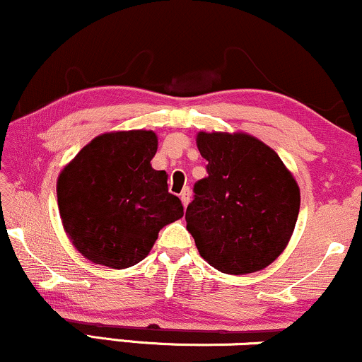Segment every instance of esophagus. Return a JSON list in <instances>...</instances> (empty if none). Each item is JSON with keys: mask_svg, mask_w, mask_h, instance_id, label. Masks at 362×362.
<instances>
[{"mask_svg": "<svg viewBox=\"0 0 362 362\" xmlns=\"http://www.w3.org/2000/svg\"><path fill=\"white\" fill-rule=\"evenodd\" d=\"M180 198H181V203H182V206H188V203H189V198H191V191H189V188H185L181 191V194H180Z\"/></svg>", "mask_w": 362, "mask_h": 362, "instance_id": "34e87169", "label": "esophagus"}]
</instances>
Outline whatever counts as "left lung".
Returning <instances> with one entry per match:
<instances>
[{"label": "left lung", "mask_w": 362, "mask_h": 362, "mask_svg": "<svg viewBox=\"0 0 362 362\" xmlns=\"http://www.w3.org/2000/svg\"><path fill=\"white\" fill-rule=\"evenodd\" d=\"M208 176L194 182L186 228L223 274L263 270L287 247L300 191L274 149L248 134L199 132Z\"/></svg>", "instance_id": "obj_1"}]
</instances>
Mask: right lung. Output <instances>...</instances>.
Segmentation results:
<instances>
[{
    "mask_svg": "<svg viewBox=\"0 0 362 362\" xmlns=\"http://www.w3.org/2000/svg\"><path fill=\"white\" fill-rule=\"evenodd\" d=\"M153 131L107 132L88 142L57 182L64 228L83 257L110 269L144 260L163 226L185 215L156 171Z\"/></svg>",
    "mask_w": 362,
    "mask_h": 362,
    "instance_id": "obj_1",
    "label": "right lung"
}]
</instances>
